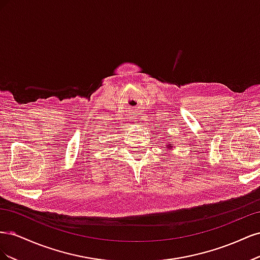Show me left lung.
Returning <instances> with one entry per match:
<instances>
[{
	"mask_svg": "<svg viewBox=\"0 0 260 260\" xmlns=\"http://www.w3.org/2000/svg\"><path fill=\"white\" fill-rule=\"evenodd\" d=\"M166 146L169 148V149H171V146H172V143L171 142H167L166 143Z\"/></svg>",
	"mask_w": 260,
	"mask_h": 260,
	"instance_id": "obj_1",
	"label": "left lung"
}]
</instances>
